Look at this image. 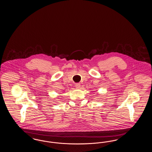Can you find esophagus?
I'll return each mask as SVG.
<instances>
[{
  "label": "esophagus",
  "instance_id": "obj_1",
  "mask_svg": "<svg viewBox=\"0 0 152 152\" xmlns=\"http://www.w3.org/2000/svg\"><path fill=\"white\" fill-rule=\"evenodd\" d=\"M80 86H81V85H80V84H79V83H77L75 85V87L76 88V89H80Z\"/></svg>",
  "mask_w": 152,
  "mask_h": 152
}]
</instances>
